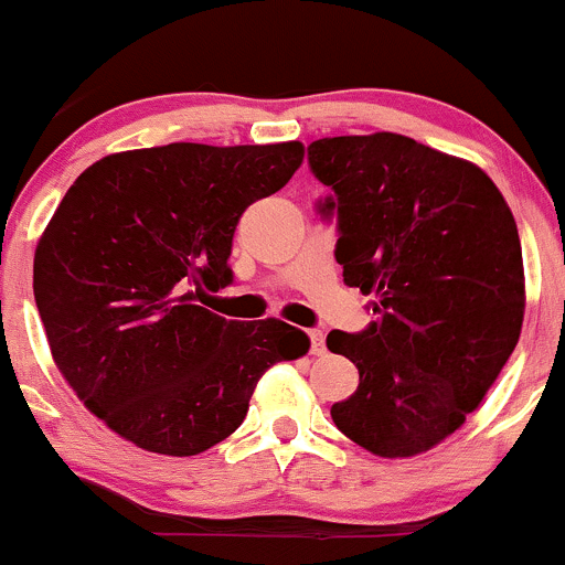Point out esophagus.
I'll return each mask as SVG.
<instances>
[{
  "mask_svg": "<svg viewBox=\"0 0 565 565\" xmlns=\"http://www.w3.org/2000/svg\"><path fill=\"white\" fill-rule=\"evenodd\" d=\"M311 353H313V356H324V353H327L324 332H321V330L311 332Z\"/></svg>",
  "mask_w": 565,
  "mask_h": 565,
  "instance_id": "1",
  "label": "esophagus"
}]
</instances>
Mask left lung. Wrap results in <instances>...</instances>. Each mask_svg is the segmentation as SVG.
Segmentation results:
<instances>
[{
	"instance_id": "1",
	"label": "left lung",
	"mask_w": 565,
	"mask_h": 565,
	"mask_svg": "<svg viewBox=\"0 0 565 565\" xmlns=\"http://www.w3.org/2000/svg\"><path fill=\"white\" fill-rule=\"evenodd\" d=\"M308 163L334 190L343 281L373 297L364 332L327 334L359 370L334 402L345 437L381 458L426 454L480 407L523 330L514 216L480 166L402 134L327 136Z\"/></svg>"
}]
</instances>
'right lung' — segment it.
I'll list each match as a JSON object with an SVG mask.
<instances>
[{
    "label": "right lung",
    "mask_w": 565,
    "mask_h": 565,
    "mask_svg": "<svg viewBox=\"0 0 565 565\" xmlns=\"http://www.w3.org/2000/svg\"><path fill=\"white\" fill-rule=\"evenodd\" d=\"M300 141L179 145L88 166L34 252L53 362L88 411L136 448L198 456L244 424L254 386L311 340L281 319L198 306L233 281L241 214L302 166Z\"/></svg>",
    "instance_id": "add662e5"
}]
</instances>
